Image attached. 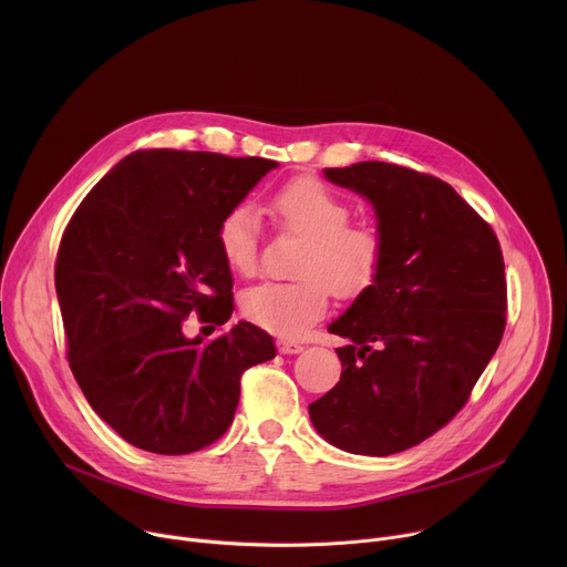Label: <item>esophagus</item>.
I'll return each instance as SVG.
<instances>
[{
  "label": "esophagus",
  "instance_id": "esophagus-1",
  "mask_svg": "<svg viewBox=\"0 0 567 567\" xmlns=\"http://www.w3.org/2000/svg\"><path fill=\"white\" fill-rule=\"evenodd\" d=\"M302 350H305V346L298 343V341H291V339H280L278 341V352L280 354H298Z\"/></svg>",
  "mask_w": 567,
  "mask_h": 567
}]
</instances>
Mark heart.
Masks as SVG:
<instances>
[{
	"label": "heart",
	"mask_w": 567,
	"mask_h": 567,
	"mask_svg": "<svg viewBox=\"0 0 567 567\" xmlns=\"http://www.w3.org/2000/svg\"><path fill=\"white\" fill-rule=\"evenodd\" d=\"M274 215L289 230L305 235L293 282H262L241 293L239 307L254 326L282 339L302 334L328 309L330 289L357 296L377 276L383 237L370 224H348L350 204L326 184L302 177L282 186L271 199ZM258 213L237 204L219 219L217 247L239 276H251L258 262Z\"/></svg>",
	"instance_id": "b5f03b06"
}]
</instances>
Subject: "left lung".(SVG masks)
Instances as JSON below:
<instances>
[{
	"instance_id": "1",
	"label": "left lung",
	"mask_w": 567,
	"mask_h": 567,
	"mask_svg": "<svg viewBox=\"0 0 567 567\" xmlns=\"http://www.w3.org/2000/svg\"><path fill=\"white\" fill-rule=\"evenodd\" d=\"M326 179L370 202L381 267L328 332L341 381L309 403L320 437L354 455H392L440 431L496 354L507 311L498 237L449 184L361 161Z\"/></svg>"
}]
</instances>
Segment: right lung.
<instances>
[{
	"instance_id": "obj_1",
	"label": "right lung",
	"mask_w": 567,
	"mask_h": 567,
	"mask_svg": "<svg viewBox=\"0 0 567 567\" xmlns=\"http://www.w3.org/2000/svg\"><path fill=\"white\" fill-rule=\"evenodd\" d=\"M274 168L258 156L138 150L73 213L55 260L69 365L132 446L184 455L213 444L233 422L241 372L276 357L247 320L210 343L184 334L190 311L213 326L230 318L217 226Z\"/></svg>"
}]
</instances>
